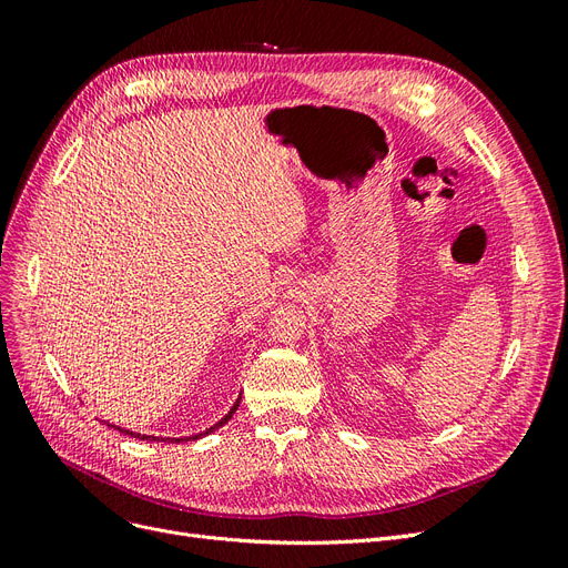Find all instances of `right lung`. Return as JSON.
I'll return each mask as SVG.
<instances>
[{
	"mask_svg": "<svg viewBox=\"0 0 568 568\" xmlns=\"http://www.w3.org/2000/svg\"><path fill=\"white\" fill-rule=\"evenodd\" d=\"M239 400H242V398H239ZM239 400L234 403V407H232V409L227 412V415H225V417H222V419H220V422H217V424H215L213 428H209V432H203V434H211V432H215V428H217V426H222V424H225L227 419H232V415H234V412H236V407H239ZM120 432H123V428H120ZM123 434H130V436H134L132 432H123ZM203 434H199V436H203ZM199 436H189V438H192V440H196ZM134 438H142V440H163V443H165V440H168V443H170V440H175V443H180V440H189V438H156V436H140V434H136Z\"/></svg>",
	"mask_w": 568,
	"mask_h": 568,
	"instance_id": "obj_1",
	"label": "right lung"
}]
</instances>
